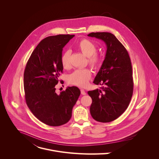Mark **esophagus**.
Masks as SVG:
<instances>
[{"label": "esophagus", "instance_id": "1", "mask_svg": "<svg viewBox=\"0 0 159 159\" xmlns=\"http://www.w3.org/2000/svg\"><path fill=\"white\" fill-rule=\"evenodd\" d=\"M80 91H81V94H82V95H85V94H86L85 91L84 90V89H80Z\"/></svg>", "mask_w": 159, "mask_h": 159}]
</instances>
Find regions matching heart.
Listing matches in <instances>:
<instances>
[{"label": "heart", "instance_id": "heart-1", "mask_svg": "<svg viewBox=\"0 0 159 159\" xmlns=\"http://www.w3.org/2000/svg\"><path fill=\"white\" fill-rule=\"evenodd\" d=\"M77 48L87 57L89 64L92 67H98L101 61V56L97 53L96 44L89 39H83L77 44ZM61 63L65 69L70 67V52H65L61 57ZM91 71L88 69H78L71 74L68 78V81L72 85L79 87H85L91 78Z\"/></svg>", "mask_w": 159, "mask_h": 159}]
</instances>
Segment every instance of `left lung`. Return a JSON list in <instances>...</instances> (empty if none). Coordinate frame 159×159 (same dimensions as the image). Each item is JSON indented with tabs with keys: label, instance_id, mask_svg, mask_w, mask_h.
Listing matches in <instances>:
<instances>
[{
	"label": "left lung",
	"instance_id": "8db88e82",
	"mask_svg": "<svg viewBox=\"0 0 159 159\" xmlns=\"http://www.w3.org/2000/svg\"><path fill=\"white\" fill-rule=\"evenodd\" d=\"M101 39L106 45V53L94 83L104 84L101 90L88 91L93 102L90 107L92 117L99 122L115 120L127 109L133 91L132 66L123 45L110 33H91L87 35Z\"/></svg>",
	"mask_w": 159,
	"mask_h": 159
}]
</instances>
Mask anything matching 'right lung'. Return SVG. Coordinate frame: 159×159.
I'll return each instance as SVG.
<instances>
[{"mask_svg": "<svg viewBox=\"0 0 159 159\" xmlns=\"http://www.w3.org/2000/svg\"><path fill=\"white\" fill-rule=\"evenodd\" d=\"M75 35L59 34L43 39L30 57L24 73L26 104L41 122L58 126L69 121L80 90L68 87L60 94L55 93L63 67L61 57L63 47Z\"/></svg>", "mask_w": 159, "mask_h": 159, "instance_id": "right-lung-1", "label": "right lung"}]
</instances>
